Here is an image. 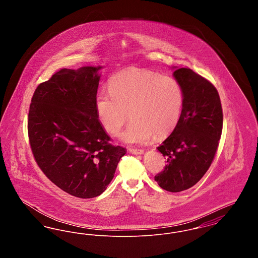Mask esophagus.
<instances>
[{
  "label": "esophagus",
  "mask_w": 258,
  "mask_h": 258,
  "mask_svg": "<svg viewBox=\"0 0 258 258\" xmlns=\"http://www.w3.org/2000/svg\"><path fill=\"white\" fill-rule=\"evenodd\" d=\"M130 153L135 154V155H142L144 153V151L141 149H130Z\"/></svg>",
  "instance_id": "esophagus-1"
}]
</instances>
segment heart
<instances>
[{
  "instance_id": "heart-1",
  "label": "heart",
  "mask_w": 258,
  "mask_h": 258,
  "mask_svg": "<svg viewBox=\"0 0 258 258\" xmlns=\"http://www.w3.org/2000/svg\"><path fill=\"white\" fill-rule=\"evenodd\" d=\"M183 87L173 77L130 69L115 74L109 92L95 98L98 121L106 133L117 135L128 116L133 120L122 137L131 144L146 143L154 135L161 138L171 134L180 121L184 106Z\"/></svg>"
}]
</instances>
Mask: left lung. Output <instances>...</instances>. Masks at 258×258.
<instances>
[{
    "label": "left lung",
    "mask_w": 258,
    "mask_h": 258,
    "mask_svg": "<svg viewBox=\"0 0 258 258\" xmlns=\"http://www.w3.org/2000/svg\"><path fill=\"white\" fill-rule=\"evenodd\" d=\"M173 75L183 87L184 106L177 126L158 147L167 164L155 181L167 191L179 192L194 186L211 166L223 118L219 93L209 80L188 68Z\"/></svg>",
    "instance_id": "obj_1"
}]
</instances>
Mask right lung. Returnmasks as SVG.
<instances>
[{
	"label": "right lung",
	"instance_id": "obj_1",
	"mask_svg": "<svg viewBox=\"0 0 258 258\" xmlns=\"http://www.w3.org/2000/svg\"><path fill=\"white\" fill-rule=\"evenodd\" d=\"M101 68L61 69L37 87L28 116L30 146L52 183L79 198L101 195L125 149L111 144L95 108Z\"/></svg>",
	"mask_w": 258,
	"mask_h": 258
}]
</instances>
